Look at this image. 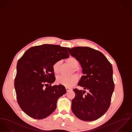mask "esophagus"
<instances>
[{
	"mask_svg": "<svg viewBox=\"0 0 132 132\" xmlns=\"http://www.w3.org/2000/svg\"><path fill=\"white\" fill-rule=\"evenodd\" d=\"M66 90H67V92H68L69 90H70L71 89V88H66Z\"/></svg>",
	"mask_w": 132,
	"mask_h": 132,
	"instance_id": "obj_1",
	"label": "esophagus"
}]
</instances>
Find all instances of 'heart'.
<instances>
[{"mask_svg":"<svg viewBox=\"0 0 132 132\" xmlns=\"http://www.w3.org/2000/svg\"><path fill=\"white\" fill-rule=\"evenodd\" d=\"M66 61L72 68H73L74 72H76L79 75L81 74V71L78 69L76 68L78 66V61L75 58L70 57L66 59ZM60 65V61H57L54 64L53 69L55 73L58 72ZM78 79L77 76L75 74H73L68 77L59 76L56 78V82L58 85H63L66 87H71L77 82Z\"/></svg>","mask_w":132,"mask_h":132,"instance_id":"1","label":"heart"}]
</instances>
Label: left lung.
<instances>
[{
    "instance_id": "8db88e82",
    "label": "left lung",
    "mask_w": 132,
    "mask_h": 132,
    "mask_svg": "<svg viewBox=\"0 0 132 132\" xmlns=\"http://www.w3.org/2000/svg\"><path fill=\"white\" fill-rule=\"evenodd\" d=\"M67 49L81 65L84 74L78 84L84 90L73 89L75 96L72 100V111L82 120H96L110 105L114 89L112 66L101 52L95 49L80 46Z\"/></svg>"
}]
</instances>
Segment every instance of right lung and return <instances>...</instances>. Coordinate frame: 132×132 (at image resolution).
<instances>
[{"label":"right lung","mask_w":132,"mask_h":132,"mask_svg":"<svg viewBox=\"0 0 132 132\" xmlns=\"http://www.w3.org/2000/svg\"><path fill=\"white\" fill-rule=\"evenodd\" d=\"M69 57L67 47L44 44L30 47L19 60L14 85L18 103L27 115L41 119L55 110L66 90L61 85H51L56 79L53 66Z\"/></svg>","instance_id":"1"}]
</instances>
